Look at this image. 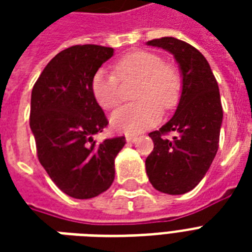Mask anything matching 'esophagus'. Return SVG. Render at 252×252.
Wrapping results in <instances>:
<instances>
[{
	"mask_svg": "<svg viewBox=\"0 0 252 252\" xmlns=\"http://www.w3.org/2000/svg\"><path fill=\"white\" fill-rule=\"evenodd\" d=\"M126 141H128V142H136V141H137V136H134V134H128V136H126Z\"/></svg>",
	"mask_w": 252,
	"mask_h": 252,
	"instance_id": "esophagus-1",
	"label": "esophagus"
}]
</instances>
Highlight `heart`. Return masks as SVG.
Returning a JSON list of instances; mask_svg holds the SVG:
<instances>
[{
    "label": "heart",
    "instance_id": "1",
    "mask_svg": "<svg viewBox=\"0 0 252 252\" xmlns=\"http://www.w3.org/2000/svg\"><path fill=\"white\" fill-rule=\"evenodd\" d=\"M115 73L100 69L91 80L95 100L104 110H112L122 102L120 81L140 80L134 99L140 100L118 110L111 118L115 129L136 134L154 126L161 118V107L171 110L179 102L182 77L175 65L149 51L126 53L114 65Z\"/></svg>",
    "mask_w": 252,
    "mask_h": 252
}]
</instances>
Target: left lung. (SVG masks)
Here are the masks:
<instances>
[{
    "label": "left lung",
    "mask_w": 252,
    "mask_h": 252,
    "mask_svg": "<svg viewBox=\"0 0 252 252\" xmlns=\"http://www.w3.org/2000/svg\"><path fill=\"white\" fill-rule=\"evenodd\" d=\"M148 44L174 55L183 89L174 116L149 133L154 148L145 161L146 174L158 191L183 195L200 183L219 150L223 115L219 85L207 59L191 44L175 37L153 39ZM171 131L174 136L167 138Z\"/></svg>",
    "instance_id": "left-lung-1"
}]
</instances>
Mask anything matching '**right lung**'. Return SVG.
<instances>
[{
	"mask_svg": "<svg viewBox=\"0 0 252 252\" xmlns=\"http://www.w3.org/2000/svg\"><path fill=\"white\" fill-rule=\"evenodd\" d=\"M114 49L96 44L73 45L49 61L33 85L30 126L39 162L53 183L74 199H91L111 187L115 157L126 137L94 134L108 126L91 91V80Z\"/></svg>",
	"mask_w": 252,
	"mask_h": 252,
	"instance_id": "obj_1",
	"label": "right lung"
}]
</instances>
